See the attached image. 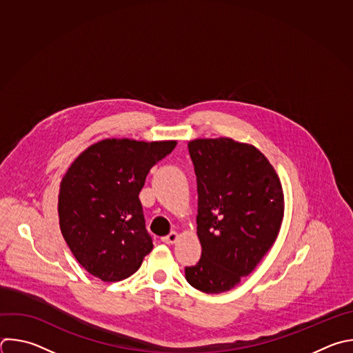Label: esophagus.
Segmentation results:
<instances>
[{
	"mask_svg": "<svg viewBox=\"0 0 353 353\" xmlns=\"http://www.w3.org/2000/svg\"><path fill=\"white\" fill-rule=\"evenodd\" d=\"M177 240H179V232H176V231H172V232L169 234V236H166V237L162 239V241H163L165 244H174Z\"/></svg>",
	"mask_w": 353,
	"mask_h": 353,
	"instance_id": "34e87169",
	"label": "esophagus"
}]
</instances>
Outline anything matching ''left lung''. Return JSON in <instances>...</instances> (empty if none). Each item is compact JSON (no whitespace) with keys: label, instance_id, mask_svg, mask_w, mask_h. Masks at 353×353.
Segmentation results:
<instances>
[{"label":"left lung","instance_id":"8db88e82","mask_svg":"<svg viewBox=\"0 0 353 353\" xmlns=\"http://www.w3.org/2000/svg\"><path fill=\"white\" fill-rule=\"evenodd\" d=\"M198 188L196 234L202 247L187 281L221 294L248 276L273 247L284 216L280 179L254 145L232 139L188 143Z\"/></svg>","mask_w":353,"mask_h":353}]
</instances>
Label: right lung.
Here are the masks:
<instances>
[{
  "label": "right lung",
  "instance_id": "obj_1",
  "mask_svg": "<svg viewBox=\"0 0 353 353\" xmlns=\"http://www.w3.org/2000/svg\"><path fill=\"white\" fill-rule=\"evenodd\" d=\"M177 141L106 139L83 151L61 181L62 236L77 262L106 283L134 274L152 251L139 194Z\"/></svg>",
  "mask_w": 353,
  "mask_h": 353
}]
</instances>
